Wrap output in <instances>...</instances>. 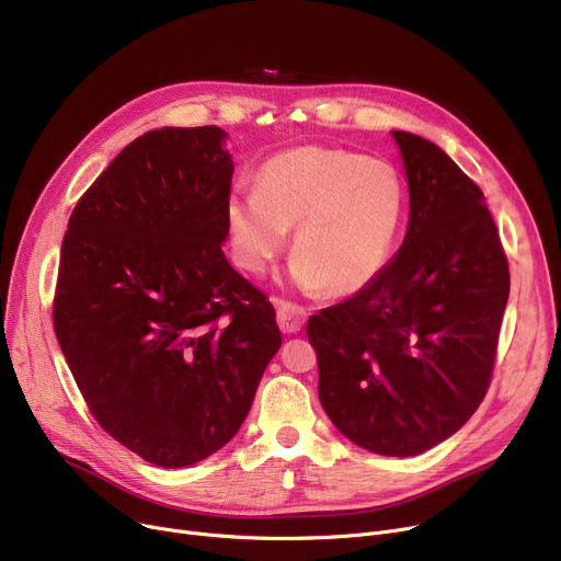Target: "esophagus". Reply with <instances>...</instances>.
Segmentation results:
<instances>
[{
  "label": "esophagus",
  "mask_w": 561,
  "mask_h": 561,
  "mask_svg": "<svg viewBox=\"0 0 561 561\" xmlns=\"http://www.w3.org/2000/svg\"><path fill=\"white\" fill-rule=\"evenodd\" d=\"M275 302V309H277V322H279V330L284 334H298L305 322H307V311L298 305L293 302H286V300H273Z\"/></svg>",
  "instance_id": "esophagus-1"
}]
</instances>
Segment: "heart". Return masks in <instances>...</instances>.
Segmentation results:
<instances>
[{"label": "heart", "mask_w": 561, "mask_h": 561, "mask_svg": "<svg viewBox=\"0 0 561 561\" xmlns=\"http://www.w3.org/2000/svg\"><path fill=\"white\" fill-rule=\"evenodd\" d=\"M407 216L400 172L341 147L302 145L265 159L256 191H236L225 222L236 261L263 273L293 233L290 279L328 296H355L396 250Z\"/></svg>", "instance_id": "b5f03b06"}]
</instances>
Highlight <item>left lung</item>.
<instances>
[{"mask_svg": "<svg viewBox=\"0 0 561 561\" xmlns=\"http://www.w3.org/2000/svg\"><path fill=\"white\" fill-rule=\"evenodd\" d=\"M409 227L381 275L307 322L318 396L352 444L414 457L476 414L510 298L484 193L438 145L393 131Z\"/></svg>", "mask_w": 561, "mask_h": 561, "instance_id": "obj_1", "label": "left lung"}]
</instances>
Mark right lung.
Returning <instances> with one entry per match:
<instances>
[{
    "label": "right lung",
    "instance_id": "add662e5",
    "mask_svg": "<svg viewBox=\"0 0 561 561\" xmlns=\"http://www.w3.org/2000/svg\"><path fill=\"white\" fill-rule=\"evenodd\" d=\"M225 138L138 136L77 202L58 263L54 330L88 409L163 468L229 444L282 345L273 305L222 252Z\"/></svg>",
    "mask_w": 561,
    "mask_h": 561
}]
</instances>
